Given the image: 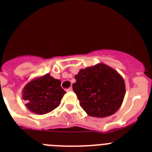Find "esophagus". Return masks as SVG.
I'll list each match as a JSON object with an SVG mask.
<instances>
[{
	"instance_id": "1",
	"label": "esophagus",
	"mask_w": 152,
	"mask_h": 152,
	"mask_svg": "<svg viewBox=\"0 0 152 152\" xmlns=\"http://www.w3.org/2000/svg\"><path fill=\"white\" fill-rule=\"evenodd\" d=\"M73 91L72 88H68V89H66L67 92H70V91Z\"/></svg>"
}]
</instances>
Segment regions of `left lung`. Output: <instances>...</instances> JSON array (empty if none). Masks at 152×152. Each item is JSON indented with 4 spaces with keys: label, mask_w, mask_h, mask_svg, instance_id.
Masks as SVG:
<instances>
[{
    "label": "left lung",
    "mask_w": 152,
    "mask_h": 152,
    "mask_svg": "<svg viewBox=\"0 0 152 152\" xmlns=\"http://www.w3.org/2000/svg\"><path fill=\"white\" fill-rule=\"evenodd\" d=\"M75 78L73 90L80 106L89 116L107 117L119 110L126 86L121 75L115 70L101 63L80 70Z\"/></svg>",
    "instance_id": "obj_1"
}]
</instances>
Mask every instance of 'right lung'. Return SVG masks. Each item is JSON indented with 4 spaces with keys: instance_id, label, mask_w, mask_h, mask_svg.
I'll list each match as a JSON object with an SVG mask.
<instances>
[{
    "instance_id": "right-lung-1",
    "label": "right lung",
    "mask_w": 152,
    "mask_h": 152,
    "mask_svg": "<svg viewBox=\"0 0 152 152\" xmlns=\"http://www.w3.org/2000/svg\"><path fill=\"white\" fill-rule=\"evenodd\" d=\"M65 91L61 87V81L51 77L49 74L34 79L23 90V99L31 112L45 114L60 104Z\"/></svg>"
}]
</instances>
